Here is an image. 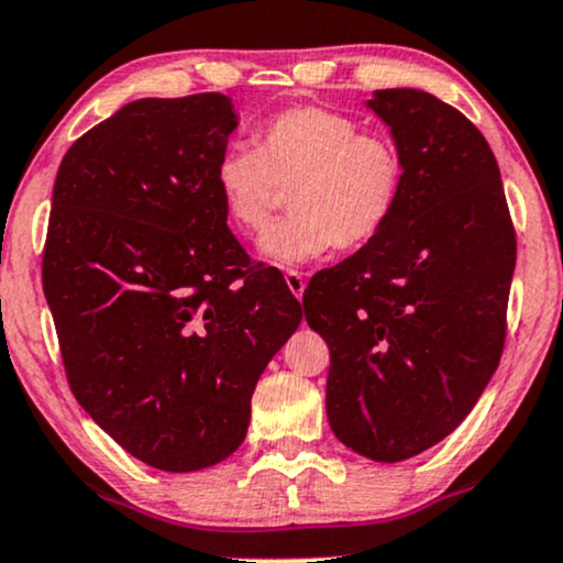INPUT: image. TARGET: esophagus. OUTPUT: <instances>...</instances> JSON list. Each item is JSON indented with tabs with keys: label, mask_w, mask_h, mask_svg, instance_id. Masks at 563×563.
<instances>
[{
	"label": "esophagus",
	"mask_w": 563,
	"mask_h": 563,
	"mask_svg": "<svg viewBox=\"0 0 563 563\" xmlns=\"http://www.w3.org/2000/svg\"><path fill=\"white\" fill-rule=\"evenodd\" d=\"M286 283H288L290 294H294L296 299L301 301V296H303V288H307V280H303V275L299 273V269H288V273H286Z\"/></svg>",
	"instance_id": "1"
}]
</instances>
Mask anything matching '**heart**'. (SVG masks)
<instances>
[{
	"instance_id": "heart-1",
	"label": "heart",
	"mask_w": 563,
	"mask_h": 563,
	"mask_svg": "<svg viewBox=\"0 0 563 563\" xmlns=\"http://www.w3.org/2000/svg\"><path fill=\"white\" fill-rule=\"evenodd\" d=\"M228 222L256 235L277 188L290 217L262 235L260 254L280 267L320 260L333 246L358 249L383 233L404 191V157L388 135L324 107H290L256 128L254 148L230 144L214 165Z\"/></svg>"
}]
</instances>
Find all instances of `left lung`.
<instances>
[{
    "instance_id": "1",
    "label": "left lung",
    "mask_w": 563,
    "mask_h": 563,
    "mask_svg": "<svg viewBox=\"0 0 563 563\" xmlns=\"http://www.w3.org/2000/svg\"><path fill=\"white\" fill-rule=\"evenodd\" d=\"M367 107L404 157L383 233L311 277L303 314L330 349L328 422L372 462H404L462 424L498 369L517 264L498 162L462 112L419 88Z\"/></svg>"
}]
</instances>
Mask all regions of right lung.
<instances>
[{
    "mask_svg": "<svg viewBox=\"0 0 563 563\" xmlns=\"http://www.w3.org/2000/svg\"><path fill=\"white\" fill-rule=\"evenodd\" d=\"M235 125L222 93L131 101L54 180L42 277L67 383L154 470L239 449L256 380L301 322L283 275L228 230L214 165Z\"/></svg>",
    "mask_w": 563,
    "mask_h": 563,
    "instance_id": "add662e5",
    "label": "right lung"
}]
</instances>
